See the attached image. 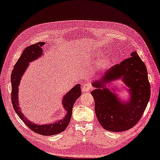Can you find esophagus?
Listing matches in <instances>:
<instances>
[{"instance_id": "esophagus-1", "label": "esophagus", "mask_w": 160, "mask_h": 160, "mask_svg": "<svg viewBox=\"0 0 160 160\" xmlns=\"http://www.w3.org/2000/svg\"><path fill=\"white\" fill-rule=\"evenodd\" d=\"M91 89H92V86L90 82H87L84 83L82 86V91L84 92H90Z\"/></svg>"}]
</instances>
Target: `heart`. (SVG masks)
Masks as SVG:
<instances>
[{"label": "heart", "instance_id": "1", "mask_svg": "<svg viewBox=\"0 0 160 160\" xmlns=\"http://www.w3.org/2000/svg\"><path fill=\"white\" fill-rule=\"evenodd\" d=\"M109 58L108 57H105L101 61V65L102 67H105L109 63Z\"/></svg>", "mask_w": 160, "mask_h": 160}]
</instances>
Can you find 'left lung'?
Masks as SVG:
<instances>
[{
    "label": "left lung",
    "mask_w": 160,
    "mask_h": 160,
    "mask_svg": "<svg viewBox=\"0 0 160 160\" xmlns=\"http://www.w3.org/2000/svg\"><path fill=\"white\" fill-rule=\"evenodd\" d=\"M130 55L92 84L96 88L91 95L95 102L98 121L103 128L112 132L125 131L136 125L149 101L151 89L145 65L136 51ZM118 79H122L129 87L131 98L128 102H121L116 93L106 86Z\"/></svg>",
    "instance_id": "8db88e82"
}]
</instances>
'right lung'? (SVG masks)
Returning <instances> with one entry per match:
<instances>
[{"mask_svg": "<svg viewBox=\"0 0 160 160\" xmlns=\"http://www.w3.org/2000/svg\"><path fill=\"white\" fill-rule=\"evenodd\" d=\"M44 44L45 43L43 42H40L26 47L24 49L17 63H15L11 76V101L16 113L28 128L33 132L39 134L44 135V136H51V135L62 132L67 128L72 117L73 105L82 93L80 85L76 84L70 91H69L68 93L65 94L62 100V104L65 110L66 111V114L62 120L54 123L42 125L36 124L27 119V118L22 113L18 101L19 82L23 74L29 65V63L38 59V57L43 54L42 47Z\"/></svg>", "mask_w": 160, "mask_h": 160, "instance_id": "obj_1", "label": "right lung"}]
</instances>
